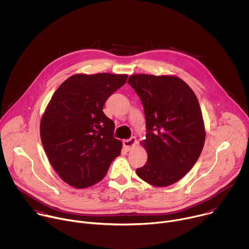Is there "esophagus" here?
<instances>
[{
    "label": "esophagus",
    "instance_id": "34e87169",
    "mask_svg": "<svg viewBox=\"0 0 249 249\" xmlns=\"http://www.w3.org/2000/svg\"><path fill=\"white\" fill-rule=\"evenodd\" d=\"M136 143H137V139L135 137H132L129 140L123 141V146L127 151H131L136 146Z\"/></svg>",
    "mask_w": 249,
    "mask_h": 249
}]
</instances>
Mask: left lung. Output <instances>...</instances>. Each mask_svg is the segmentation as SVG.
<instances>
[{"mask_svg":"<svg viewBox=\"0 0 249 249\" xmlns=\"http://www.w3.org/2000/svg\"><path fill=\"white\" fill-rule=\"evenodd\" d=\"M128 84L143 104L148 153L141 179L156 187L169 186L194 166L205 143L200 104L191 88L176 76L132 75Z\"/></svg>","mask_w":249,"mask_h":249,"instance_id":"8db88e82","label":"left lung"}]
</instances>
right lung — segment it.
Returning <instances> with one entry per match:
<instances>
[{
    "label": "right lung",
    "mask_w": 249,
    "mask_h": 249,
    "mask_svg": "<svg viewBox=\"0 0 249 249\" xmlns=\"http://www.w3.org/2000/svg\"><path fill=\"white\" fill-rule=\"evenodd\" d=\"M127 75L77 74L54 92L41 117L40 138L47 158L69 185L83 189L100 181L122 149L114 122L103 105Z\"/></svg>",
    "instance_id": "right-lung-1"
}]
</instances>
